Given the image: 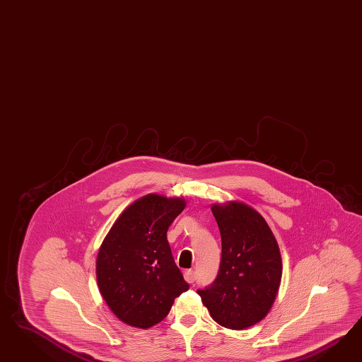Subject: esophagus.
<instances>
[{"label":"esophagus","instance_id":"esophagus-1","mask_svg":"<svg viewBox=\"0 0 362 362\" xmlns=\"http://www.w3.org/2000/svg\"><path fill=\"white\" fill-rule=\"evenodd\" d=\"M185 279H186L187 283L192 284V283L195 281V279H197L195 271H192V269H188V271H186V272H185Z\"/></svg>","mask_w":362,"mask_h":362}]
</instances>
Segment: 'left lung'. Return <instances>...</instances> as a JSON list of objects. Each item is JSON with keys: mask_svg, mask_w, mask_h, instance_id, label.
Segmentation results:
<instances>
[{"mask_svg": "<svg viewBox=\"0 0 362 362\" xmlns=\"http://www.w3.org/2000/svg\"><path fill=\"white\" fill-rule=\"evenodd\" d=\"M221 236L219 274L197 289L211 317L228 329L250 328L274 303L283 274L281 255L263 216L240 202L214 204Z\"/></svg>", "mask_w": 362, "mask_h": 362, "instance_id": "8db88e82", "label": "left lung"}]
</instances>
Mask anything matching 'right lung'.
Instances as JSON below:
<instances>
[{"instance_id": "1", "label": "right lung", "mask_w": 362, "mask_h": 362, "mask_svg": "<svg viewBox=\"0 0 362 362\" xmlns=\"http://www.w3.org/2000/svg\"><path fill=\"white\" fill-rule=\"evenodd\" d=\"M185 207L183 197H141L122 212L99 248V292L130 327L156 325L189 288L167 240L168 227Z\"/></svg>"}]
</instances>
